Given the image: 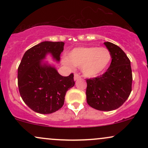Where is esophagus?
I'll list each match as a JSON object with an SVG mask.
<instances>
[{
	"label": "esophagus",
	"mask_w": 148,
	"mask_h": 148,
	"mask_svg": "<svg viewBox=\"0 0 148 148\" xmlns=\"http://www.w3.org/2000/svg\"><path fill=\"white\" fill-rule=\"evenodd\" d=\"M80 78H81V76H80V75H79V74H74V81H76V80L79 79Z\"/></svg>",
	"instance_id": "obj_1"
}]
</instances>
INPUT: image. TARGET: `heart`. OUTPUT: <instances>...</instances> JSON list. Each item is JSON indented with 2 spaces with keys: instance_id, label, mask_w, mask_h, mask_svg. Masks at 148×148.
I'll return each mask as SVG.
<instances>
[{
  "instance_id": "1",
  "label": "heart",
  "mask_w": 148,
  "mask_h": 148,
  "mask_svg": "<svg viewBox=\"0 0 148 148\" xmlns=\"http://www.w3.org/2000/svg\"><path fill=\"white\" fill-rule=\"evenodd\" d=\"M111 60V54L104 47H81L69 52L64 62L67 65L81 66L85 76L95 77L106 70Z\"/></svg>"
}]
</instances>
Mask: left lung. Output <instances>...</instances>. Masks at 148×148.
Here are the masks:
<instances>
[{
	"label": "left lung",
	"instance_id": "left-lung-1",
	"mask_svg": "<svg viewBox=\"0 0 148 148\" xmlns=\"http://www.w3.org/2000/svg\"><path fill=\"white\" fill-rule=\"evenodd\" d=\"M111 54V63L106 72L86 80V99L92 108L110 111L121 106L132 92V72L130 59L118 46L103 43Z\"/></svg>",
	"mask_w": 148,
	"mask_h": 148
}]
</instances>
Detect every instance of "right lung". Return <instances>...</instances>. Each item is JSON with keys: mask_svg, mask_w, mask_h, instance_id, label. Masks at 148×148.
Wrapping results in <instances>:
<instances>
[{"mask_svg": "<svg viewBox=\"0 0 148 148\" xmlns=\"http://www.w3.org/2000/svg\"><path fill=\"white\" fill-rule=\"evenodd\" d=\"M62 42L45 41L26 51L18 68V86L25 104L41 114L56 112L63 106L64 96L75 83L74 74L61 76L53 65L43 61L48 54L60 61Z\"/></svg>", "mask_w": 148, "mask_h": 148, "instance_id": "obj_1", "label": "right lung"}]
</instances>
